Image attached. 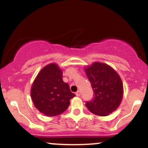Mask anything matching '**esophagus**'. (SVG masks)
Returning a JSON list of instances; mask_svg holds the SVG:
<instances>
[{
	"mask_svg": "<svg viewBox=\"0 0 148 148\" xmlns=\"http://www.w3.org/2000/svg\"><path fill=\"white\" fill-rule=\"evenodd\" d=\"M76 95L77 96V97H80V96H81V92H80L79 90H78V91L76 92Z\"/></svg>",
	"mask_w": 148,
	"mask_h": 148,
	"instance_id": "34e87169",
	"label": "esophagus"
}]
</instances>
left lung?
I'll list each match as a JSON object with an SVG mask.
<instances>
[{"label":"left lung","instance_id":"8db88e82","mask_svg":"<svg viewBox=\"0 0 148 148\" xmlns=\"http://www.w3.org/2000/svg\"><path fill=\"white\" fill-rule=\"evenodd\" d=\"M86 75L93 90V98L86 101L91 113L106 116L119 106L123 95L121 79L115 71L106 64L94 62L86 68Z\"/></svg>","mask_w":148,"mask_h":148}]
</instances>
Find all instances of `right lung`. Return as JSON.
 Returning <instances> with one entry per match:
<instances>
[{
  "instance_id": "right-lung-1",
  "label": "right lung",
  "mask_w": 148,
  "mask_h": 148,
  "mask_svg": "<svg viewBox=\"0 0 148 148\" xmlns=\"http://www.w3.org/2000/svg\"><path fill=\"white\" fill-rule=\"evenodd\" d=\"M62 76L58 66L51 63L40 71L33 82L30 92L32 100L37 109L47 116L63 113L69 106V100L75 96Z\"/></svg>"
}]
</instances>
